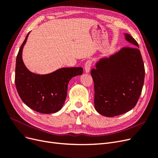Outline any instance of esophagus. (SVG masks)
<instances>
[{"instance_id": "esophagus-1", "label": "esophagus", "mask_w": 158, "mask_h": 158, "mask_svg": "<svg viewBox=\"0 0 158 158\" xmlns=\"http://www.w3.org/2000/svg\"><path fill=\"white\" fill-rule=\"evenodd\" d=\"M92 62L90 60H87L86 62V63L85 64V72L86 73H89L90 72V68L92 66Z\"/></svg>"}]
</instances>
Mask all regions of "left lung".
<instances>
[{
	"label": "left lung",
	"mask_w": 158,
	"mask_h": 158,
	"mask_svg": "<svg viewBox=\"0 0 158 158\" xmlns=\"http://www.w3.org/2000/svg\"><path fill=\"white\" fill-rule=\"evenodd\" d=\"M125 37L132 47H124L109 58H102L90 72L95 109L109 117L135 107L144 84L145 70L138 43L129 34Z\"/></svg>",
	"instance_id": "obj_1"
}]
</instances>
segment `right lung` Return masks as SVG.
<instances>
[{"label":"right lung","instance_id":"obj_1","mask_svg":"<svg viewBox=\"0 0 158 158\" xmlns=\"http://www.w3.org/2000/svg\"><path fill=\"white\" fill-rule=\"evenodd\" d=\"M22 44L16 58L15 83L22 101L34 110L44 114L59 110L66 100L68 84L74 76L81 75V67L63 68L47 75L31 72L22 60V51L28 34Z\"/></svg>","mask_w":158,"mask_h":158}]
</instances>
